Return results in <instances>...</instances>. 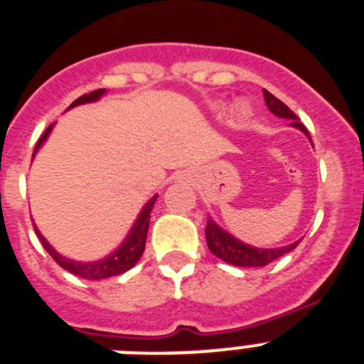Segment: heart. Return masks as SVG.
<instances>
[{
  "mask_svg": "<svg viewBox=\"0 0 364 364\" xmlns=\"http://www.w3.org/2000/svg\"><path fill=\"white\" fill-rule=\"evenodd\" d=\"M235 111H237V113H239V114H242V117H246V114L250 113V109H247V107H246V105H244V104H237V105H235Z\"/></svg>",
  "mask_w": 364,
  "mask_h": 364,
  "instance_id": "obj_1",
  "label": "heart"
}]
</instances>
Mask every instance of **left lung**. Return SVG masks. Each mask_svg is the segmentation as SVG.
Masks as SVG:
<instances>
[{"mask_svg": "<svg viewBox=\"0 0 364 364\" xmlns=\"http://www.w3.org/2000/svg\"><path fill=\"white\" fill-rule=\"evenodd\" d=\"M264 100H266L267 109L273 114L280 118H287L291 120V125L296 129H300L304 134H307V138L311 140L309 136V131L305 129L304 124H300V118L293 113V111L287 107L282 100H278L274 95H271L269 91L264 90ZM206 235V244H208V250L215 255L217 259L224 260V262L232 264V266L239 267H262L267 266L273 260L280 259L282 255L289 253L294 247L300 244V240L289 244V246H282V247H271V250H264V247H255L250 246V244L240 242L239 239H235L233 235H230L228 232H224L220 226H217L212 219H208L205 228Z\"/></svg>", "mask_w": 364, "mask_h": 364, "instance_id": "obj_1", "label": "left lung"}]
</instances>
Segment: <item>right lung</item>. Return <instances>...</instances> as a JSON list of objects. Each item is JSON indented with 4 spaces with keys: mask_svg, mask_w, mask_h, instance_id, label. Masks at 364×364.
<instances>
[{
    "mask_svg": "<svg viewBox=\"0 0 364 364\" xmlns=\"http://www.w3.org/2000/svg\"><path fill=\"white\" fill-rule=\"evenodd\" d=\"M104 93H105V90H97V91H91V93H87V95H82V97L77 98V100H75L70 107L98 100V98H100ZM70 107H68V109H70ZM52 127H53V124L50 125V127L44 131V134L39 138V141H37V145H36V151H33V156H36V152L39 151L41 145L44 144V140L48 138ZM156 199H158V196H154V198H152L151 201L144 206V210L140 212V215H138V219H136L134 226L131 228L129 235L125 237V240L122 242V246L118 247V250H114L111 255H107L105 259L97 260V262H77V260L66 259V257L59 255L52 246H50L48 240L44 239L43 233H41L36 226H33V228H36L37 237H39V240H41V244L44 246V250L50 253V257H52V259L55 260V262L59 264L63 269L70 271V273H73L75 277L86 278V280H102V278L117 277V274H122V273H125V271L131 269V267L134 266L138 260H140L141 255H144L145 240H147V232H149V220H151V210H152V206H154Z\"/></svg>",
    "mask_w": 364,
    "mask_h": 364,
    "instance_id": "1",
    "label": "right lung"
}]
</instances>
